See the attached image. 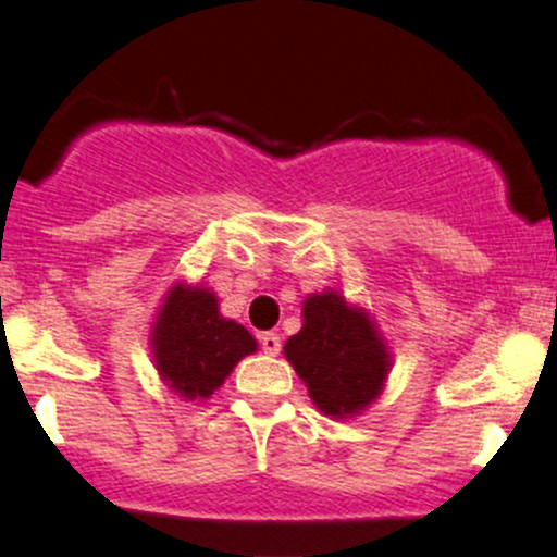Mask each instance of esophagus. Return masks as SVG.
Here are the masks:
<instances>
[{
    "label": "esophagus",
    "mask_w": 557,
    "mask_h": 557,
    "mask_svg": "<svg viewBox=\"0 0 557 557\" xmlns=\"http://www.w3.org/2000/svg\"><path fill=\"white\" fill-rule=\"evenodd\" d=\"M259 343H261V350H264V354H270V356H277L280 348H283V343H280V335H274V332H261Z\"/></svg>",
    "instance_id": "esophagus-1"
}]
</instances>
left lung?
I'll use <instances>...</instances> for the list:
<instances>
[{"label":"left lung","mask_w":557,"mask_h":557,"mask_svg":"<svg viewBox=\"0 0 557 557\" xmlns=\"http://www.w3.org/2000/svg\"><path fill=\"white\" fill-rule=\"evenodd\" d=\"M285 359L327 417H354L382 393L389 354L367 311L335 290L304 300V327L285 343Z\"/></svg>","instance_id":"left-lung-1"}]
</instances>
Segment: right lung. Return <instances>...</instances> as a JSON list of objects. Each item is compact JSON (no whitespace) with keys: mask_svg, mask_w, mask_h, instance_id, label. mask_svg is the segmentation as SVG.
Returning a JSON list of instances; mask_svg holds the SVG:
<instances>
[{"mask_svg":"<svg viewBox=\"0 0 557 557\" xmlns=\"http://www.w3.org/2000/svg\"><path fill=\"white\" fill-rule=\"evenodd\" d=\"M154 363L162 380L183 398H209L257 341L243 324L222 319L214 293L175 285L154 322Z\"/></svg>","mask_w":557,"mask_h":557,"instance_id":"add662e5","label":"right lung"}]
</instances>
